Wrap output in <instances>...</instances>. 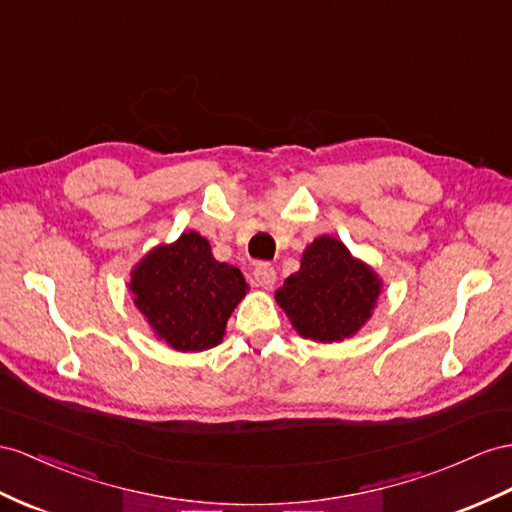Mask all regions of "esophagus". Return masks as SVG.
<instances>
[{"label":"esophagus","mask_w":512,"mask_h":512,"mask_svg":"<svg viewBox=\"0 0 512 512\" xmlns=\"http://www.w3.org/2000/svg\"><path fill=\"white\" fill-rule=\"evenodd\" d=\"M253 279L259 287H264V290H272L274 281H277V270L270 264H257L253 270Z\"/></svg>","instance_id":"esophagus-1"}]
</instances>
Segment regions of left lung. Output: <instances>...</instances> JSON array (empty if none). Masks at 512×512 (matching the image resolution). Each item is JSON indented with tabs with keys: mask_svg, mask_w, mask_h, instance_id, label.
<instances>
[{
	"mask_svg": "<svg viewBox=\"0 0 512 512\" xmlns=\"http://www.w3.org/2000/svg\"><path fill=\"white\" fill-rule=\"evenodd\" d=\"M378 292L376 274L352 259L342 242L322 235L307 246L300 270L277 290V300L300 335L339 342L368 322Z\"/></svg>",
	"mask_w": 512,
	"mask_h": 512,
	"instance_id": "1",
	"label": "left lung"
}]
</instances>
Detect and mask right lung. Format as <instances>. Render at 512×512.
<instances>
[{
  "label": "right lung",
  "instance_id": "add662e5",
  "mask_svg": "<svg viewBox=\"0 0 512 512\" xmlns=\"http://www.w3.org/2000/svg\"><path fill=\"white\" fill-rule=\"evenodd\" d=\"M129 290L157 337L175 350L201 352L222 342L246 281L238 268L216 261L209 242L190 231L144 257L131 272Z\"/></svg>",
  "mask_w": 512,
  "mask_h": 512
}]
</instances>
